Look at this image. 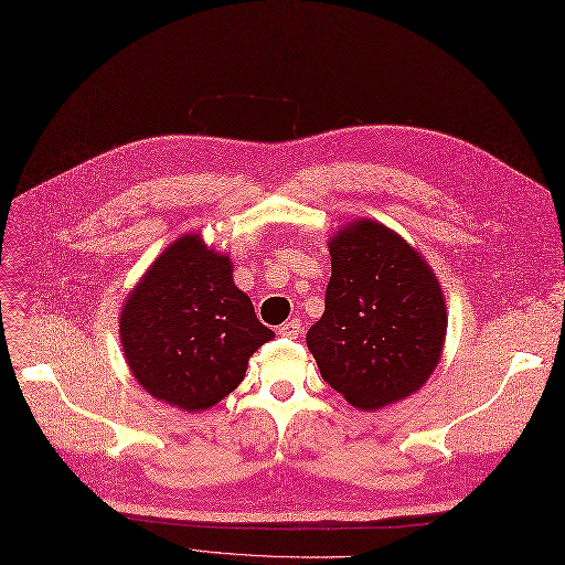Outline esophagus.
<instances>
[{
  "label": "esophagus",
  "instance_id": "1",
  "mask_svg": "<svg viewBox=\"0 0 565 565\" xmlns=\"http://www.w3.org/2000/svg\"><path fill=\"white\" fill-rule=\"evenodd\" d=\"M279 334L286 339H298L302 334V322L298 318H292L288 322H284L279 328Z\"/></svg>",
  "mask_w": 565,
  "mask_h": 565
}]
</instances>
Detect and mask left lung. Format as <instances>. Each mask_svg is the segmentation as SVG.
I'll use <instances>...</instances> for the list:
<instances>
[{
	"mask_svg": "<svg viewBox=\"0 0 565 565\" xmlns=\"http://www.w3.org/2000/svg\"><path fill=\"white\" fill-rule=\"evenodd\" d=\"M328 247L324 313L307 334L322 380L358 409L417 394L439 364L449 322L433 267L366 217L343 224Z\"/></svg>",
	"mask_w": 565,
	"mask_h": 565,
	"instance_id": "8db88e82",
	"label": "left lung"
}]
</instances>
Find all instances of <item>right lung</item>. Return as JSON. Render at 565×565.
<instances>
[{
  "label": "right lung",
  "instance_id": "obj_1",
  "mask_svg": "<svg viewBox=\"0 0 565 565\" xmlns=\"http://www.w3.org/2000/svg\"><path fill=\"white\" fill-rule=\"evenodd\" d=\"M118 330L146 394L183 412L217 405L275 339L235 286L231 256L199 233L181 235L151 263L128 292Z\"/></svg>",
  "mask_w": 565,
  "mask_h": 565
}]
</instances>
